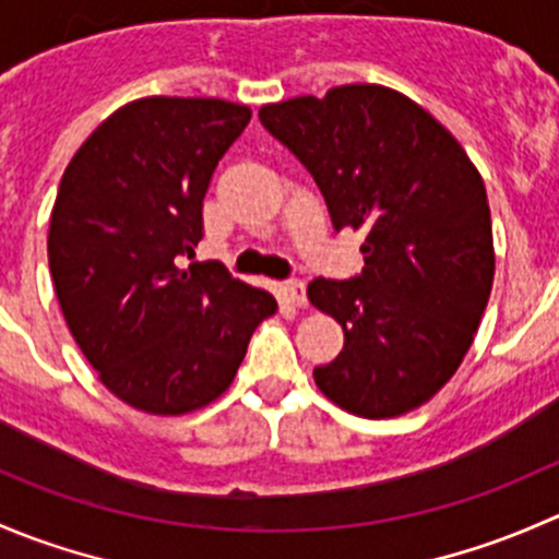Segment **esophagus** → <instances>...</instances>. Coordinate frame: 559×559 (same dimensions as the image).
<instances>
[{
    "mask_svg": "<svg viewBox=\"0 0 559 559\" xmlns=\"http://www.w3.org/2000/svg\"><path fill=\"white\" fill-rule=\"evenodd\" d=\"M284 297H286V302H292V306L302 308L308 302L306 284H302V281H289V284L284 286Z\"/></svg>",
    "mask_w": 559,
    "mask_h": 559,
    "instance_id": "1",
    "label": "esophagus"
}]
</instances>
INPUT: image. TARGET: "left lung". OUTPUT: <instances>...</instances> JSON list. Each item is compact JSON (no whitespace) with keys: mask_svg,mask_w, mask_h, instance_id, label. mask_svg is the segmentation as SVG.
Instances as JSON below:
<instances>
[{"mask_svg":"<svg viewBox=\"0 0 559 559\" xmlns=\"http://www.w3.org/2000/svg\"><path fill=\"white\" fill-rule=\"evenodd\" d=\"M259 121L313 175L332 227L365 233L362 275L308 284L343 326L316 386L365 419L419 408L456 373L492 292L481 173L438 118L379 83L262 105Z\"/></svg>","mask_w":559,"mask_h":559,"instance_id":"8db88e82","label":"left lung"}]
</instances>
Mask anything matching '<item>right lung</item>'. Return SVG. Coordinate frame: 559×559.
Instances as JSON below:
<instances>
[{
    "label": "right lung",
    "mask_w": 559,
    "mask_h": 559,
    "mask_svg": "<svg viewBox=\"0 0 559 559\" xmlns=\"http://www.w3.org/2000/svg\"><path fill=\"white\" fill-rule=\"evenodd\" d=\"M251 107L143 97L118 107L61 175L48 229L53 289L78 348L121 403L183 416L222 397L270 292L191 262L202 200Z\"/></svg>",
    "instance_id": "add662e5"
}]
</instances>
